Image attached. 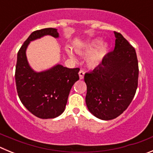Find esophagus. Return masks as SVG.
Returning <instances> with one entry per match:
<instances>
[{
  "label": "esophagus",
  "instance_id": "esophagus-1",
  "mask_svg": "<svg viewBox=\"0 0 153 153\" xmlns=\"http://www.w3.org/2000/svg\"><path fill=\"white\" fill-rule=\"evenodd\" d=\"M84 74H85L84 70H79V79H83V77H84Z\"/></svg>",
  "mask_w": 153,
  "mask_h": 153
}]
</instances>
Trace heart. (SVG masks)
Instances as JSON below:
<instances>
[{
	"label": "heart",
	"mask_w": 153,
	"mask_h": 153,
	"mask_svg": "<svg viewBox=\"0 0 153 153\" xmlns=\"http://www.w3.org/2000/svg\"><path fill=\"white\" fill-rule=\"evenodd\" d=\"M100 44V40H93L86 46L84 51H80V52L84 53H92L88 57V59H87V63H88L90 67H96L99 66L101 63V62L102 61L104 56H105L106 52H107L106 45L102 44L99 47ZM67 51L71 57H74V55L73 54L72 51L69 47L67 48Z\"/></svg>",
	"instance_id": "b5f03b06"
}]
</instances>
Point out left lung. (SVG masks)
Returning a JSON list of instances; mask_svg holds the SVG:
<instances>
[{
	"label": "left lung",
	"instance_id": "obj_1",
	"mask_svg": "<svg viewBox=\"0 0 153 153\" xmlns=\"http://www.w3.org/2000/svg\"><path fill=\"white\" fill-rule=\"evenodd\" d=\"M114 51L93 71L86 73V103L96 117L110 120L122 114L136 94L139 66L135 48L118 32Z\"/></svg>",
	"mask_w": 153,
	"mask_h": 153
}]
</instances>
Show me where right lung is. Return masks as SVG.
Returning a JSON list of instances; mask_svg holds the SVG:
<instances>
[{
    "label": "right lung",
    "instance_id": "1",
    "mask_svg": "<svg viewBox=\"0 0 153 153\" xmlns=\"http://www.w3.org/2000/svg\"><path fill=\"white\" fill-rule=\"evenodd\" d=\"M45 35L59 36L55 28H44L33 31L21 46L17 53L15 82L19 98L32 114L40 119H53L64 111L70 90L79 79V69L57 64L43 72L33 71L27 60V47L30 41Z\"/></svg>",
    "mask_w": 153,
    "mask_h": 153
}]
</instances>
